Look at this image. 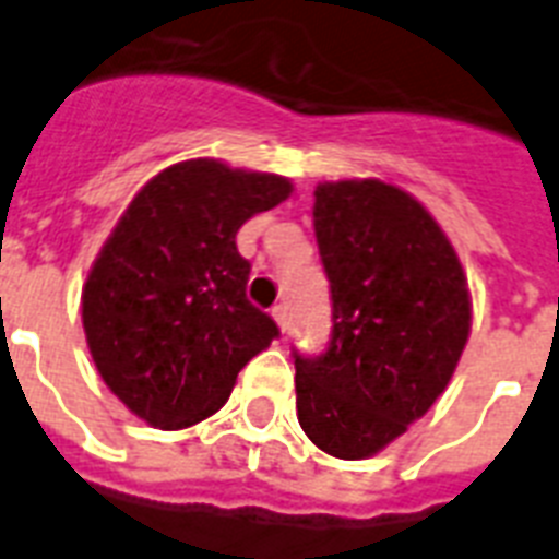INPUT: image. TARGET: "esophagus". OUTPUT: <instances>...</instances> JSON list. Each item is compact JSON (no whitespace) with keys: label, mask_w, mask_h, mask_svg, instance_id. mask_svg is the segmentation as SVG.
I'll use <instances>...</instances> for the list:
<instances>
[{"label":"esophagus","mask_w":559,"mask_h":559,"mask_svg":"<svg viewBox=\"0 0 559 559\" xmlns=\"http://www.w3.org/2000/svg\"><path fill=\"white\" fill-rule=\"evenodd\" d=\"M272 319H275V324H278V328H281V333L287 331V324H289L287 305H275V307H272Z\"/></svg>","instance_id":"1"}]
</instances>
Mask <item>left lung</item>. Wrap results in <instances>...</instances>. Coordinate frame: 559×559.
Masks as SVG:
<instances>
[{"label": "left lung", "mask_w": 559, "mask_h": 559, "mask_svg": "<svg viewBox=\"0 0 559 559\" xmlns=\"http://www.w3.org/2000/svg\"><path fill=\"white\" fill-rule=\"evenodd\" d=\"M316 243L331 281L333 340L296 354V408L322 452L385 450L450 385L473 324L467 275L438 219L380 179L319 182Z\"/></svg>", "instance_id": "obj_1"}]
</instances>
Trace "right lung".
I'll return each instance as SVG.
<instances>
[{
    "instance_id": "1",
    "label": "right lung",
    "mask_w": 559,
    "mask_h": 559,
    "mask_svg": "<svg viewBox=\"0 0 559 559\" xmlns=\"http://www.w3.org/2000/svg\"><path fill=\"white\" fill-rule=\"evenodd\" d=\"M293 193L278 174L188 159L135 193L81 296L100 380L156 429H186L228 400L240 368L278 336L246 298L237 228Z\"/></svg>"
}]
</instances>
